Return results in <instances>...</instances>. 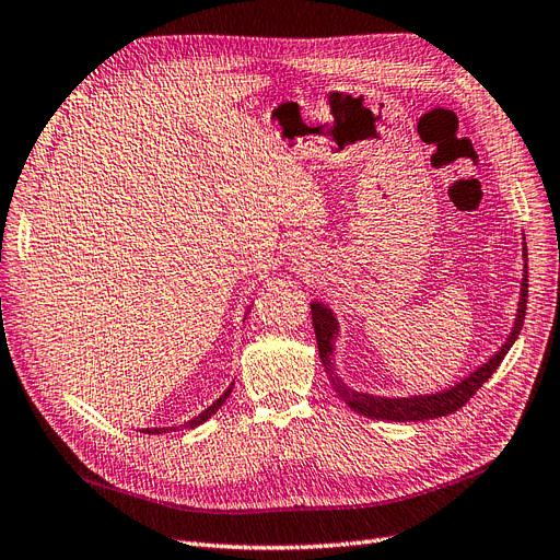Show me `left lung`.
<instances>
[{
    "label": "left lung",
    "instance_id": "left-lung-1",
    "mask_svg": "<svg viewBox=\"0 0 560 560\" xmlns=\"http://www.w3.org/2000/svg\"><path fill=\"white\" fill-rule=\"evenodd\" d=\"M526 252V248H524ZM526 258V254H524ZM526 298H528V269L524 267V279H522V298H520V308H516V318L512 325V332L501 346V350L491 360H487L482 366H478L462 378L457 385H452L441 392H431V395H412V397H381V395H369V392H360L355 387H350L335 369V341L339 337V320L332 314V308L323 302H312V318H314V329H316V341H318V355L325 366L327 381L332 383L337 395L348 404L350 410L360 412L364 418L371 420H392V422H420V420H433V418H445L450 412L459 410L475 392H478L489 378L503 358L508 355V350L512 343L520 337L524 318H526Z\"/></svg>",
    "mask_w": 560,
    "mask_h": 560
}]
</instances>
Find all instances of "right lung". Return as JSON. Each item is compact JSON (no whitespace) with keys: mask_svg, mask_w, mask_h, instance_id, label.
<instances>
[{"mask_svg":"<svg viewBox=\"0 0 560 560\" xmlns=\"http://www.w3.org/2000/svg\"><path fill=\"white\" fill-rule=\"evenodd\" d=\"M246 312H248V308H246ZM233 385L235 383H231V385H228V389L223 392V395L210 406V408H205L202 412H200V416H196L194 420H189V422H184V424H179V429H194V427H200L202 422H207V420H210L212 416H214V412L225 404V399L228 397H231V392H233ZM177 427H154V429H142L140 433H156V436H159V433H168V431H179Z\"/></svg>","mask_w":560,"mask_h":560,"instance_id":"add662e5","label":"right lung"}]
</instances>
